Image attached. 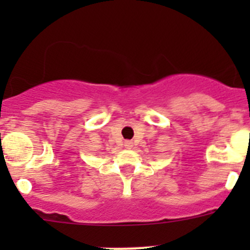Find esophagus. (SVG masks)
I'll use <instances>...</instances> for the list:
<instances>
[{
  "label": "esophagus",
  "instance_id": "1",
  "mask_svg": "<svg viewBox=\"0 0 250 250\" xmlns=\"http://www.w3.org/2000/svg\"><path fill=\"white\" fill-rule=\"evenodd\" d=\"M125 146H126V147H131L132 146V141L131 140L125 141Z\"/></svg>",
  "mask_w": 250,
  "mask_h": 250
}]
</instances>
